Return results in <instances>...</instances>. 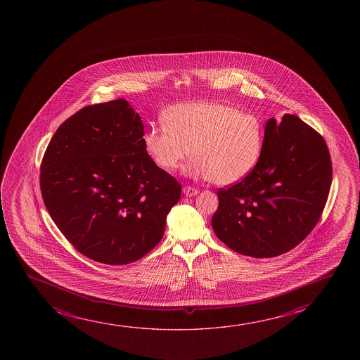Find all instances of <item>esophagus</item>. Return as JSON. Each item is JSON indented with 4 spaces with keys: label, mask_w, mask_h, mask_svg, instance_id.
Masks as SVG:
<instances>
[{
    "label": "esophagus",
    "mask_w": 360,
    "mask_h": 360,
    "mask_svg": "<svg viewBox=\"0 0 360 360\" xmlns=\"http://www.w3.org/2000/svg\"><path fill=\"white\" fill-rule=\"evenodd\" d=\"M183 194H184L186 197H194V195H197L198 191L195 188L186 186V187H183Z\"/></svg>",
    "instance_id": "1"
}]
</instances>
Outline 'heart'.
Wrapping results in <instances>:
<instances>
[{"mask_svg":"<svg viewBox=\"0 0 360 360\" xmlns=\"http://www.w3.org/2000/svg\"><path fill=\"white\" fill-rule=\"evenodd\" d=\"M166 125L151 127L143 143L153 161L174 171L189 158L188 173L220 186L241 182L256 167L263 128L255 114L217 102L181 103L163 114Z\"/></svg>","mask_w":360,"mask_h":360,"instance_id":"1","label":"heart"}]
</instances>
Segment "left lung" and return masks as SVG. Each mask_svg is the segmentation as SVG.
I'll list each match as a JSON object with an SVG mask.
<instances>
[{
    "label": "left lung",
    "mask_w": 360,
    "mask_h": 360,
    "mask_svg": "<svg viewBox=\"0 0 360 360\" xmlns=\"http://www.w3.org/2000/svg\"><path fill=\"white\" fill-rule=\"evenodd\" d=\"M332 182L325 140L299 117L266 120L261 156L241 182L217 192L215 235L232 251L271 258L305 238L323 212Z\"/></svg>",
    "instance_id": "obj_1"
}]
</instances>
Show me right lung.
Segmentation results:
<instances>
[{"label": "right lung", "instance_id": "1", "mask_svg": "<svg viewBox=\"0 0 360 360\" xmlns=\"http://www.w3.org/2000/svg\"><path fill=\"white\" fill-rule=\"evenodd\" d=\"M143 134L128 101L89 105L60 125L41 161L50 217L77 251L103 264L151 251L181 198V184L153 162Z\"/></svg>", "mask_w": 360, "mask_h": 360}]
</instances>
